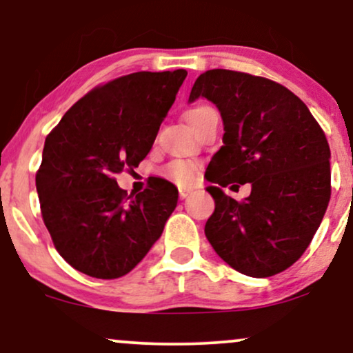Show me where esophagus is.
Instances as JSON below:
<instances>
[{
	"label": "esophagus",
	"mask_w": 353,
	"mask_h": 353,
	"mask_svg": "<svg viewBox=\"0 0 353 353\" xmlns=\"http://www.w3.org/2000/svg\"><path fill=\"white\" fill-rule=\"evenodd\" d=\"M190 194V189H185V188H181L179 189V197L181 199H185V197H188Z\"/></svg>",
	"instance_id": "esophagus-1"
}]
</instances>
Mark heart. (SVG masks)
Segmentation results:
<instances>
[{"label":"heart","instance_id":"heart-1","mask_svg":"<svg viewBox=\"0 0 353 353\" xmlns=\"http://www.w3.org/2000/svg\"><path fill=\"white\" fill-rule=\"evenodd\" d=\"M208 111H210L209 106L189 108L188 111H185V121H188V123H192L196 117H199L201 114H204V112H208ZM163 176L165 177V179L176 182V184L185 185V184H190V182L196 179L197 168L194 164L185 163V161H174V163L168 164L163 169Z\"/></svg>","mask_w":353,"mask_h":353}]
</instances>
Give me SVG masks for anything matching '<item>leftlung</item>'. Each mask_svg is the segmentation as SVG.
<instances>
[{"label":"left lung","mask_w":353,"mask_h":353,"mask_svg":"<svg viewBox=\"0 0 353 353\" xmlns=\"http://www.w3.org/2000/svg\"><path fill=\"white\" fill-rule=\"evenodd\" d=\"M205 98L224 121L208 165L216 202L205 237L219 257L249 277H270L301 259L330 201V148L309 108L282 84L230 70L202 72L189 101ZM230 181L253 185L239 203Z\"/></svg>","instance_id":"left-lung-1"}]
</instances>
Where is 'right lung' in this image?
<instances>
[{
  "instance_id": "obj_1",
  "label": "right lung",
  "mask_w": 353,
  "mask_h": 353,
  "mask_svg": "<svg viewBox=\"0 0 353 353\" xmlns=\"http://www.w3.org/2000/svg\"><path fill=\"white\" fill-rule=\"evenodd\" d=\"M188 71H141L99 84L68 109L44 141L36 190L61 257L79 272L117 279L161 237L177 189L156 179L128 194L116 174L139 165Z\"/></svg>"
}]
</instances>
